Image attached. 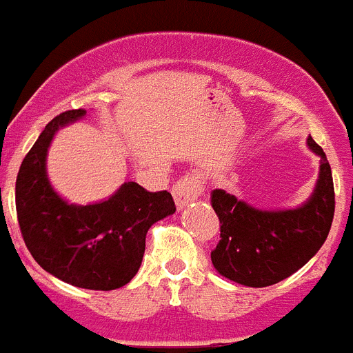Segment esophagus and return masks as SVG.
I'll use <instances>...</instances> for the list:
<instances>
[{
    "label": "esophagus",
    "mask_w": 353,
    "mask_h": 353,
    "mask_svg": "<svg viewBox=\"0 0 353 353\" xmlns=\"http://www.w3.org/2000/svg\"><path fill=\"white\" fill-rule=\"evenodd\" d=\"M201 191H203V189H201V185H199L196 176H192V174H183L182 179L173 185V196L179 210H182V208H185L191 201L198 199Z\"/></svg>",
    "instance_id": "obj_1"
}]
</instances>
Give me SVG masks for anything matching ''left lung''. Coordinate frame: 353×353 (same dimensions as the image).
<instances>
[{
	"label": "left lung",
	"mask_w": 353,
	"mask_h": 353,
	"mask_svg": "<svg viewBox=\"0 0 353 353\" xmlns=\"http://www.w3.org/2000/svg\"><path fill=\"white\" fill-rule=\"evenodd\" d=\"M307 145L322 161L316 189L302 207L258 210L221 189L212 191L221 240L210 258L221 276L252 288L276 285L302 269L323 245L334 219V183L322 146L313 138Z\"/></svg>",
	"instance_id": "8db88e82"
}]
</instances>
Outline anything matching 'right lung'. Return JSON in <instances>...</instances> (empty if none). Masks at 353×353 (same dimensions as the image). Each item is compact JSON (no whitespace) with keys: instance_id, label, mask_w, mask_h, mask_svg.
Here are the masks:
<instances>
[{"instance_id":"right-lung-1","label":"right lung","mask_w":353,"mask_h":353,"mask_svg":"<svg viewBox=\"0 0 353 353\" xmlns=\"http://www.w3.org/2000/svg\"><path fill=\"white\" fill-rule=\"evenodd\" d=\"M86 114L70 109L49 121L15 180V208L28 251L43 270L86 290H117L141 267L150 226L171 215L173 196L125 182L108 201L68 205L52 191L46 155L56 130Z\"/></svg>"}]
</instances>
